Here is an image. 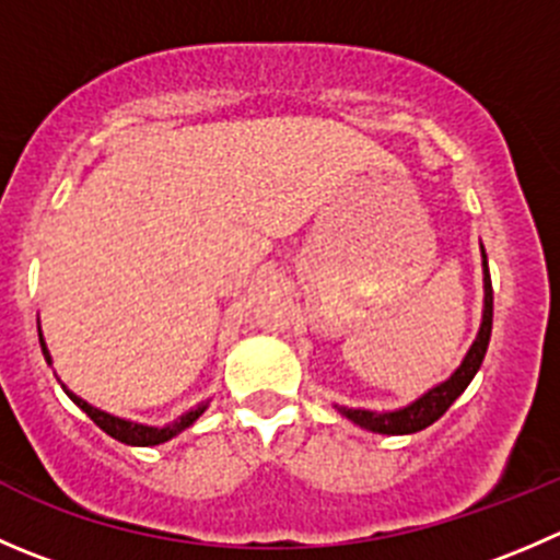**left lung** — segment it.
I'll use <instances>...</instances> for the list:
<instances>
[{"mask_svg":"<svg viewBox=\"0 0 560 560\" xmlns=\"http://www.w3.org/2000/svg\"><path fill=\"white\" fill-rule=\"evenodd\" d=\"M481 257H485V314H481V328L476 334V341L470 345L468 355L463 358V363L457 366V372L448 380H443L441 385L427 390L424 396H418L416 401H410L407 407L388 412H374V410H355V407H339L341 416H347L352 424L363 427L369 432H380V435H412V432L427 430L430 424H435L438 418L448 410V407L457 401V396L463 394L470 385V380L479 372L481 361L487 355V345H490L492 334V281H490V268H487V254L481 248Z\"/></svg>","mask_w":560,"mask_h":560,"instance_id":"8db88e82","label":"left lung"}]
</instances>
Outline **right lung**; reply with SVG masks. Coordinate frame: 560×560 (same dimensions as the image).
Returning <instances> with one entry per match:
<instances>
[{
	"mask_svg": "<svg viewBox=\"0 0 560 560\" xmlns=\"http://www.w3.org/2000/svg\"><path fill=\"white\" fill-rule=\"evenodd\" d=\"M40 347H43V355H46V361L51 363V355H48V347H46V341H43V336H40ZM62 388H65V385H62ZM65 394H68L70 399H73L75 405H79L81 410H84L86 416H90L92 421H95V424L101 427L103 432H106V435H112L114 441L125 443V446H159V443L172 441V438H175L177 432L188 430V427H191L194 421H197V418L202 416L205 410H208V401H202V405H199V407L188 410L186 416L177 418L175 424L148 427V424H136V421H125V418L112 416V412H106V410H97V407H92L86 399H81V396L70 394L68 388H65Z\"/></svg>",
	"mask_w": 560,
	"mask_h": 560,
	"instance_id": "right-lung-1",
	"label": "right lung"
}]
</instances>
